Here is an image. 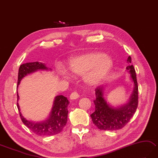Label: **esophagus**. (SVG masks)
Masks as SVG:
<instances>
[{
	"label": "esophagus",
	"mask_w": 158,
	"mask_h": 158,
	"mask_svg": "<svg viewBox=\"0 0 158 158\" xmlns=\"http://www.w3.org/2000/svg\"><path fill=\"white\" fill-rule=\"evenodd\" d=\"M79 98V95L76 92V91H73V93L70 95V99L71 100H77V99Z\"/></svg>",
	"instance_id": "1"
}]
</instances>
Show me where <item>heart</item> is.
<instances>
[{"instance_id":"b5f03b06","label":"heart","mask_w":158,"mask_h":158,"mask_svg":"<svg viewBox=\"0 0 158 158\" xmlns=\"http://www.w3.org/2000/svg\"><path fill=\"white\" fill-rule=\"evenodd\" d=\"M112 58L98 51L86 52L71 57L67 69L57 65L56 71L60 77L70 79L71 74L83 76V81L89 86H96L107 77L113 67Z\"/></svg>"}]
</instances>
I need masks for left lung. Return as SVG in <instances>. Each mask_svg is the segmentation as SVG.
<instances>
[{
  "instance_id": "obj_1",
  "label": "left lung",
  "mask_w": 158,
  "mask_h": 158,
  "mask_svg": "<svg viewBox=\"0 0 158 158\" xmlns=\"http://www.w3.org/2000/svg\"><path fill=\"white\" fill-rule=\"evenodd\" d=\"M128 63H131V56L128 57ZM126 69L130 74L133 83V91L129 100L126 104L114 107L108 104L104 98V86L96 89V99L94 100L95 111L90 115L94 124L99 129L115 131L122 129L129 122L136 112L138 106V85L136 73L132 64L127 66Z\"/></svg>"
}]
</instances>
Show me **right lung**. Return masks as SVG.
Listing matches in <instances>:
<instances>
[{
    "label": "right lung",
    "mask_w": 158,
    "mask_h": 158,
    "mask_svg": "<svg viewBox=\"0 0 158 158\" xmlns=\"http://www.w3.org/2000/svg\"><path fill=\"white\" fill-rule=\"evenodd\" d=\"M51 71L52 69L48 68L46 64L40 62H27L20 65L18 73L17 88L19 85L21 79L30 73L38 71ZM17 94V108L19 111V115L22 122L25 126L31 130L34 133L42 136H50L60 133L62 129L65 127L67 122L68 116V105L69 102L67 98L62 95H59L54 98L53 106L51 112L48 118L40 122H35L33 120H28L22 116L20 112V108L18 100L19 95Z\"/></svg>",
    "instance_id": "obj_1"
}]
</instances>
